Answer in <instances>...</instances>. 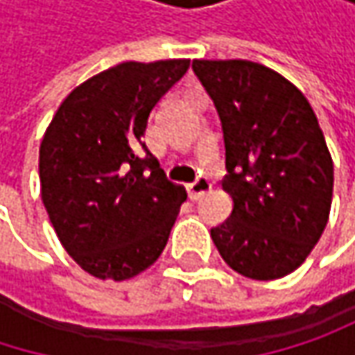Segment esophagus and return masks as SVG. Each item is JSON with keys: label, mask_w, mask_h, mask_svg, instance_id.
<instances>
[{"label": "esophagus", "mask_w": 355, "mask_h": 355, "mask_svg": "<svg viewBox=\"0 0 355 355\" xmlns=\"http://www.w3.org/2000/svg\"><path fill=\"white\" fill-rule=\"evenodd\" d=\"M209 189H211L209 178L199 177L195 182H191V184H189V195H191V199H193V201H197V199H199L201 195H205Z\"/></svg>", "instance_id": "34e87169"}]
</instances>
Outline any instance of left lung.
<instances>
[{"label": "left lung", "mask_w": 355, "mask_h": 355, "mask_svg": "<svg viewBox=\"0 0 355 355\" xmlns=\"http://www.w3.org/2000/svg\"><path fill=\"white\" fill-rule=\"evenodd\" d=\"M218 108L232 197L211 228L222 259L269 282L298 269L319 243L333 199V160L306 96L282 73L245 59H193Z\"/></svg>", "instance_id": "left-lung-1"}]
</instances>
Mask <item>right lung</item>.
Returning <instances> with one entry per match:
<instances>
[{
  "label": "right lung",
  "instance_id": "obj_1",
  "mask_svg": "<svg viewBox=\"0 0 355 355\" xmlns=\"http://www.w3.org/2000/svg\"><path fill=\"white\" fill-rule=\"evenodd\" d=\"M189 65L125 61L101 71L65 96L42 135L44 209L59 243L92 277L131 279L166 247L187 191L166 180L144 133L150 110Z\"/></svg>",
  "mask_w": 355,
  "mask_h": 355
}]
</instances>
